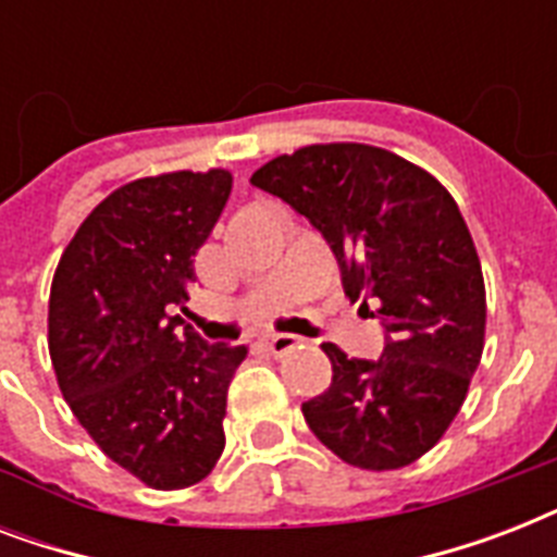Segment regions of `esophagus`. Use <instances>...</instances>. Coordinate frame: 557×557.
Returning a JSON list of instances; mask_svg holds the SVG:
<instances>
[{
    "label": "esophagus",
    "instance_id": "obj_1",
    "mask_svg": "<svg viewBox=\"0 0 557 557\" xmlns=\"http://www.w3.org/2000/svg\"><path fill=\"white\" fill-rule=\"evenodd\" d=\"M265 347L274 352V356H286L288 349H295L297 344H300V338L297 335H286V332H271V335H265Z\"/></svg>",
    "mask_w": 557,
    "mask_h": 557
}]
</instances>
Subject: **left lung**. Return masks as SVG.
Wrapping results in <instances>:
<instances>
[{"label": "left lung", "mask_w": 557, "mask_h": 557, "mask_svg": "<svg viewBox=\"0 0 557 557\" xmlns=\"http://www.w3.org/2000/svg\"><path fill=\"white\" fill-rule=\"evenodd\" d=\"M251 185L321 231L349 300L384 330L372 361L323 344L332 384L304 401L306 424L349 466H410L448 431L483 356V269L457 201L370 144H312L262 164Z\"/></svg>", "instance_id": "8db88e82"}]
</instances>
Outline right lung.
<instances>
[{
	"instance_id": "add662e5",
	"label": "right lung",
	"mask_w": 557,
	"mask_h": 557,
	"mask_svg": "<svg viewBox=\"0 0 557 557\" xmlns=\"http://www.w3.org/2000/svg\"><path fill=\"white\" fill-rule=\"evenodd\" d=\"M227 196V170L117 187L77 227L51 283L48 352L63 398L112 462L164 492L216 466L227 384L248 356L170 318L190 300L193 257Z\"/></svg>"
}]
</instances>
